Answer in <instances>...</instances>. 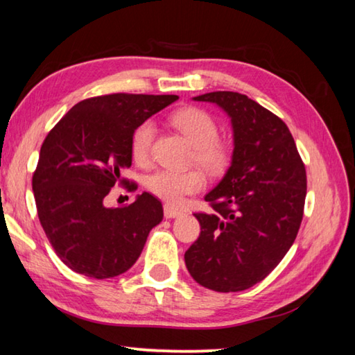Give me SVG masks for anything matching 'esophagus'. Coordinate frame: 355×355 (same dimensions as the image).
<instances>
[{"mask_svg": "<svg viewBox=\"0 0 355 355\" xmlns=\"http://www.w3.org/2000/svg\"><path fill=\"white\" fill-rule=\"evenodd\" d=\"M180 215H182V210H178V208L168 205V204L164 205V216H166L167 219L177 218V216H180Z\"/></svg>", "mask_w": 355, "mask_h": 355, "instance_id": "esophagus-1", "label": "esophagus"}]
</instances>
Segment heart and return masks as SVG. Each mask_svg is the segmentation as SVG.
I'll use <instances>...</instances> for the list:
<instances>
[{
  "label": "heart",
  "mask_w": 355,
  "mask_h": 355,
  "mask_svg": "<svg viewBox=\"0 0 355 355\" xmlns=\"http://www.w3.org/2000/svg\"><path fill=\"white\" fill-rule=\"evenodd\" d=\"M171 123L194 147V159L204 171L219 173L227 166L230 151L221 140H218V123L207 110L199 107H183L171 115ZM156 136V126L147 120L136 128L131 137V155L137 164L150 159L151 145ZM205 180L199 171L175 172L161 168L148 175L147 188L157 198L171 204L182 202L184 196L194 194L204 187Z\"/></svg>",
  "instance_id": "1"
}]
</instances>
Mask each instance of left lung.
<instances>
[{"label": "left lung", "instance_id": "8db88e82", "mask_svg": "<svg viewBox=\"0 0 355 355\" xmlns=\"http://www.w3.org/2000/svg\"><path fill=\"white\" fill-rule=\"evenodd\" d=\"M226 112L234 132L230 167L205 196L211 213H194L199 239L184 252L200 286L239 292L278 266L300 229L306 196L305 164L286 123L234 92L193 98Z\"/></svg>", "mask_w": 355, "mask_h": 355}]
</instances>
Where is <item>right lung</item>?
Wrapping results in <instances>:
<instances>
[{
    "label": "right lung",
    "mask_w": 355,
    "mask_h": 355,
    "mask_svg": "<svg viewBox=\"0 0 355 355\" xmlns=\"http://www.w3.org/2000/svg\"><path fill=\"white\" fill-rule=\"evenodd\" d=\"M175 94L115 93L76 104L44 140L35 173L37 216L50 245L74 272L114 278L131 268L162 205L142 193L131 205L107 208L104 198L131 167V137Z\"/></svg>",
    "instance_id": "obj_1"
}]
</instances>
